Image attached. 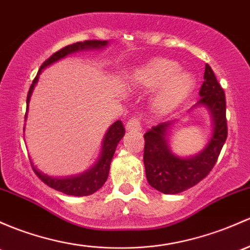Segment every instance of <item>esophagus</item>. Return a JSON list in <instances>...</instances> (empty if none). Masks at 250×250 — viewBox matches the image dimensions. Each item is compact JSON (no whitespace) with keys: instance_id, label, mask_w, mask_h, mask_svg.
Returning <instances> with one entry per match:
<instances>
[{"instance_id":"esophagus-1","label":"esophagus","mask_w":250,"mask_h":250,"mask_svg":"<svg viewBox=\"0 0 250 250\" xmlns=\"http://www.w3.org/2000/svg\"><path fill=\"white\" fill-rule=\"evenodd\" d=\"M125 129H127L128 132H141L140 121L136 117L130 118L127 122V125H125Z\"/></svg>"}]
</instances>
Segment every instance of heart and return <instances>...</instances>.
<instances>
[{"mask_svg": "<svg viewBox=\"0 0 250 250\" xmlns=\"http://www.w3.org/2000/svg\"><path fill=\"white\" fill-rule=\"evenodd\" d=\"M135 81L146 90H157L152 101L154 112L165 116L185 104L195 90L196 81L178 62L167 57H154L140 65L134 74Z\"/></svg>", "mask_w": 250, "mask_h": 250, "instance_id": "obj_1", "label": "heart"}]
</instances>
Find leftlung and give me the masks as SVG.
<instances>
[{"instance_id": "8db88e82", "label": "left lung", "mask_w": 250, "mask_h": 250, "mask_svg": "<svg viewBox=\"0 0 250 250\" xmlns=\"http://www.w3.org/2000/svg\"><path fill=\"white\" fill-rule=\"evenodd\" d=\"M201 98L194 107H205L211 115L212 133L208 143L199 153L180 157L171 151L169 130L172 121L160 123L146 132L144 164L149 186L164 194H178L198 185L213 169L228 136L225 94L213 70L206 64ZM193 107V109H194Z\"/></svg>"}]
</instances>
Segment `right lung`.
Wrapping results in <instances>:
<instances>
[{"mask_svg":"<svg viewBox=\"0 0 250 250\" xmlns=\"http://www.w3.org/2000/svg\"><path fill=\"white\" fill-rule=\"evenodd\" d=\"M109 42L107 41H85V42H78V43L68 45L65 48L60 50V51L55 52L51 57H49L45 62L42 64L41 69L38 70V74L33 80L32 85H31L30 91L27 94V110H26L25 121L27 118L28 111V104H30V98L32 96L33 88H35L36 83H38L39 74L49 67L52 63L60 61V60L64 59L68 55L75 54V52L80 51H90V50H102L106 48ZM25 130V128H23ZM125 136V127H123L122 122L120 120L112 123L109 127V129L105 133L103 143H102L101 153H99L98 159L93 165L85 172L79 173L74 176H67V177H54V176H49L39 169L32 163V167L35 170L39 178L43 181L45 185L49 187L56 189V190L61 191V193L67 194V195L73 196H86L91 195L94 191L103 187L105 181L107 180L110 170V164H111L112 157H114L116 147L120 143L121 139Z\"/></svg>","mask_w":250,"mask_h":250,"instance_id":"1","label":"right lung"}]
</instances>
